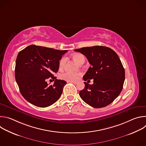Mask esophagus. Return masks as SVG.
Returning <instances> with one entry per match:
<instances>
[{
	"label": "esophagus",
	"instance_id": "esophagus-1",
	"mask_svg": "<svg viewBox=\"0 0 146 146\" xmlns=\"http://www.w3.org/2000/svg\"><path fill=\"white\" fill-rule=\"evenodd\" d=\"M69 82H70L71 83H73V84H77V82H76V81H69Z\"/></svg>",
	"mask_w": 146,
	"mask_h": 146
}]
</instances>
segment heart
Segmentation results:
<instances>
[{
	"label": "heart",
	"mask_w": 146,
	"mask_h": 146,
	"mask_svg": "<svg viewBox=\"0 0 146 146\" xmlns=\"http://www.w3.org/2000/svg\"><path fill=\"white\" fill-rule=\"evenodd\" d=\"M72 57L73 59L77 62L78 64H80L81 62L82 61H84V56H83L80 53H76L72 55ZM67 58L66 57H62L60 60H59V69H62L66 62ZM81 76L80 73H73L70 72H66L64 73H62L60 75V78L62 79H63L64 80L68 81H76L78 79L79 77Z\"/></svg>",
	"instance_id": "b5f03b06"
}]
</instances>
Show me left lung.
Masks as SVG:
<instances>
[{
	"label": "left lung",
	"mask_w": 146,
	"mask_h": 146,
	"mask_svg": "<svg viewBox=\"0 0 146 146\" xmlns=\"http://www.w3.org/2000/svg\"><path fill=\"white\" fill-rule=\"evenodd\" d=\"M74 51L84 55L91 65L83 80L94 79L92 85L84 82L85 88L79 93L81 98L95 108L110 105L119 95L125 80V70L118 55L109 47L99 46Z\"/></svg>",
	"instance_id": "obj_1"
}]
</instances>
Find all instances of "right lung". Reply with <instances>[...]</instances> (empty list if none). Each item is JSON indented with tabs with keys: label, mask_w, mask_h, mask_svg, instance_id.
<instances>
[{
	"label": "right lung",
	"mask_w": 146,
	"mask_h": 146,
	"mask_svg": "<svg viewBox=\"0 0 146 146\" xmlns=\"http://www.w3.org/2000/svg\"><path fill=\"white\" fill-rule=\"evenodd\" d=\"M67 51L31 45L18 53L15 80L21 94L28 102L46 108L59 99L66 82L56 79L53 74L58 71L59 60ZM49 78L55 80L53 85L47 84Z\"/></svg>",
	"instance_id": "obj_1"
}]
</instances>
